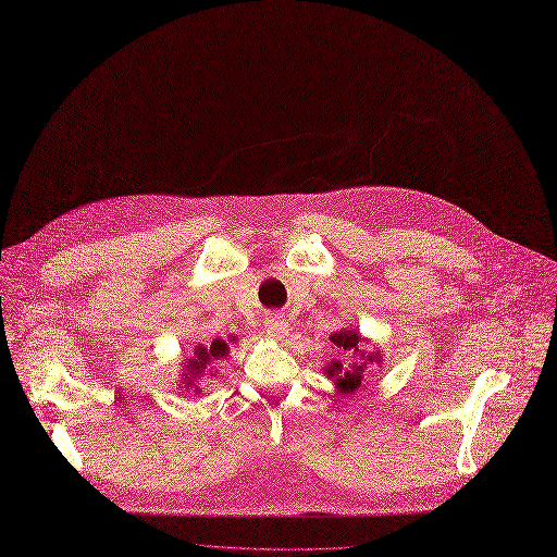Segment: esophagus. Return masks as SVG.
<instances>
[{
	"instance_id": "1",
	"label": "esophagus",
	"mask_w": 557,
	"mask_h": 557,
	"mask_svg": "<svg viewBox=\"0 0 557 557\" xmlns=\"http://www.w3.org/2000/svg\"><path fill=\"white\" fill-rule=\"evenodd\" d=\"M264 331H267L269 337L282 339V337L288 333V320H286L284 315L273 313V315H269V318L264 320Z\"/></svg>"
}]
</instances>
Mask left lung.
I'll return each mask as SVG.
<instances>
[{"mask_svg":"<svg viewBox=\"0 0 557 557\" xmlns=\"http://www.w3.org/2000/svg\"><path fill=\"white\" fill-rule=\"evenodd\" d=\"M331 342H333L339 350H344V352H352V356H356V352H360V358L364 356V352L360 350L362 337H360L356 331L335 333V335H331ZM377 360H380L377 356H369L367 360L352 362V364H348V367H342V362H335V364L329 367L326 373H329V375H335L337 388L348 395V393H352L356 388H360V384H362V380H364L367 362H377Z\"/></svg>","mask_w":557,"mask_h":557,"instance_id":"obj_1","label":"left lung"}]
</instances>
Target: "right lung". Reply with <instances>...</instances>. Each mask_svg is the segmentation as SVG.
<instances>
[{
  "mask_svg": "<svg viewBox=\"0 0 557 557\" xmlns=\"http://www.w3.org/2000/svg\"><path fill=\"white\" fill-rule=\"evenodd\" d=\"M226 350H228V346H226L224 339H215L209 348H207V346H197V348H195V358L186 364V369H190L186 384L193 386V382H195L201 373H205V369H207L213 360L226 356Z\"/></svg>",
  "mask_w": 557,
  "mask_h": 557,
  "instance_id": "add662e5",
  "label": "right lung"
}]
</instances>
